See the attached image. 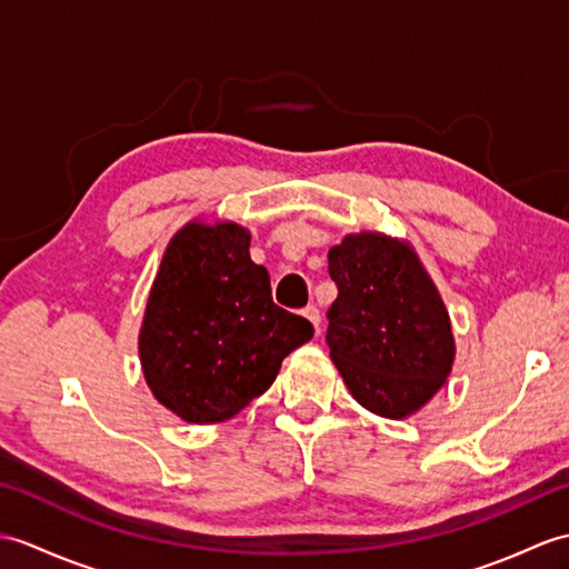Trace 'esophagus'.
Returning <instances> with one entry per match:
<instances>
[{
  "label": "esophagus",
  "instance_id": "esophagus-1",
  "mask_svg": "<svg viewBox=\"0 0 569 569\" xmlns=\"http://www.w3.org/2000/svg\"><path fill=\"white\" fill-rule=\"evenodd\" d=\"M302 315H306L308 320L312 322V327L317 329V332H320V310H317L315 306H308L306 310H302Z\"/></svg>",
  "mask_w": 569,
  "mask_h": 569
}]
</instances>
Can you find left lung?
Segmentation results:
<instances>
[{"label": "left lung", "mask_w": 569, "mask_h": 569, "mask_svg": "<svg viewBox=\"0 0 569 569\" xmlns=\"http://www.w3.org/2000/svg\"><path fill=\"white\" fill-rule=\"evenodd\" d=\"M337 300L327 345L353 400L368 412L405 419L451 373V317L409 242L382 232L347 234L329 249Z\"/></svg>", "instance_id": "1"}]
</instances>
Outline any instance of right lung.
<instances>
[{
  "label": "right lung",
  "instance_id": "add662e5",
  "mask_svg": "<svg viewBox=\"0 0 569 569\" xmlns=\"http://www.w3.org/2000/svg\"><path fill=\"white\" fill-rule=\"evenodd\" d=\"M312 339L279 308L249 230L193 220L171 237L144 308L138 351L157 402L189 425H216L269 390L286 356Z\"/></svg>",
  "mask_w": 569,
  "mask_h": 569
}]
</instances>
